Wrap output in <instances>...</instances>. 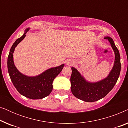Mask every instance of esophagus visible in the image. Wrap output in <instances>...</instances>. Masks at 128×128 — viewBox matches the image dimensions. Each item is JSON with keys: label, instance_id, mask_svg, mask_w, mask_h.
<instances>
[{"label": "esophagus", "instance_id": "esophagus-1", "mask_svg": "<svg viewBox=\"0 0 128 128\" xmlns=\"http://www.w3.org/2000/svg\"><path fill=\"white\" fill-rule=\"evenodd\" d=\"M72 64H73V62H72V60H66V64H67V65H68V66H70V65H72Z\"/></svg>", "mask_w": 128, "mask_h": 128}]
</instances>
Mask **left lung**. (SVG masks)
I'll return each instance as SVG.
<instances>
[{"instance_id":"left-lung-1","label":"left lung","mask_w":128,"mask_h":128,"mask_svg":"<svg viewBox=\"0 0 128 128\" xmlns=\"http://www.w3.org/2000/svg\"><path fill=\"white\" fill-rule=\"evenodd\" d=\"M111 44L115 52V62L107 78L96 83L87 82L74 68H71V91L75 97L86 102H94L104 98L116 84L120 72V58L114 42L109 36L105 37Z\"/></svg>"}]
</instances>
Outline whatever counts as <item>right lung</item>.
I'll list each match as a JSON object with an SVG mask.
<instances>
[{
    "label": "right lung",
    "instance_id": "right-lung-1",
    "mask_svg": "<svg viewBox=\"0 0 128 128\" xmlns=\"http://www.w3.org/2000/svg\"><path fill=\"white\" fill-rule=\"evenodd\" d=\"M28 30H26L23 36L17 39L10 49L8 58V72L12 83L19 93L30 99H42L51 92L54 78L62 71L64 64L50 68L36 77H28L22 74L14 64L13 54L17 45L26 36Z\"/></svg>",
    "mask_w": 128,
    "mask_h": 128
}]
</instances>
